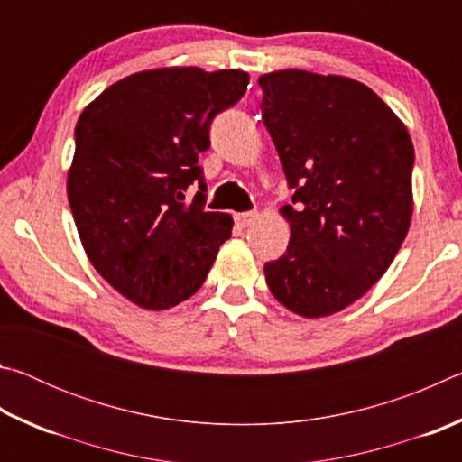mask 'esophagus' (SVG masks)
<instances>
[{"label":"esophagus","instance_id":"1","mask_svg":"<svg viewBox=\"0 0 462 462\" xmlns=\"http://www.w3.org/2000/svg\"><path fill=\"white\" fill-rule=\"evenodd\" d=\"M256 220V214L254 212H242L234 216V224L238 226V228H248L250 224Z\"/></svg>","mask_w":462,"mask_h":462}]
</instances>
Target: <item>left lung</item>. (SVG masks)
<instances>
[{
    "mask_svg": "<svg viewBox=\"0 0 462 462\" xmlns=\"http://www.w3.org/2000/svg\"><path fill=\"white\" fill-rule=\"evenodd\" d=\"M259 85L263 122L295 191L281 209L289 246L264 264V279L287 310L330 316L377 283L408 234L411 138L355 79L287 69Z\"/></svg>",
    "mask_w": 462,
    "mask_h": 462,
    "instance_id": "1",
    "label": "left lung"
}]
</instances>
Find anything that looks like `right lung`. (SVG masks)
<instances>
[{"label": "right lung", "instance_id": "add662e5", "mask_svg": "<svg viewBox=\"0 0 462 462\" xmlns=\"http://www.w3.org/2000/svg\"><path fill=\"white\" fill-rule=\"evenodd\" d=\"M246 88L236 69H154L114 83L77 122L67 179L77 232L99 275L138 306L167 310L193 295L230 238L232 217L203 208L198 161L212 120Z\"/></svg>", "mask_w": 462, "mask_h": 462}]
</instances>
